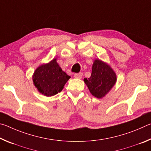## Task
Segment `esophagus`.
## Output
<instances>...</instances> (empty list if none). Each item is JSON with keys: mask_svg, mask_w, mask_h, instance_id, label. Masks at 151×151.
Here are the masks:
<instances>
[{"mask_svg": "<svg viewBox=\"0 0 151 151\" xmlns=\"http://www.w3.org/2000/svg\"><path fill=\"white\" fill-rule=\"evenodd\" d=\"M74 76H75V78H81L82 76H83V73H75V75H74Z\"/></svg>", "mask_w": 151, "mask_h": 151, "instance_id": "obj_1", "label": "esophagus"}]
</instances>
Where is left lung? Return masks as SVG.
Returning a JSON list of instances; mask_svg holds the SVG:
<instances>
[{"label":"left lung","mask_w":151,"mask_h":151,"mask_svg":"<svg viewBox=\"0 0 151 151\" xmlns=\"http://www.w3.org/2000/svg\"><path fill=\"white\" fill-rule=\"evenodd\" d=\"M116 81V74L112 68L99 59L93 63L91 77L84 79L91 94L99 99L103 97L111 90Z\"/></svg>","instance_id":"1"}]
</instances>
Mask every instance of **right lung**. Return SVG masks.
I'll return each mask as SVG.
<instances>
[{
    "mask_svg": "<svg viewBox=\"0 0 151 151\" xmlns=\"http://www.w3.org/2000/svg\"><path fill=\"white\" fill-rule=\"evenodd\" d=\"M70 78V76L61 69L57 59H53L35 70L33 82L40 93L51 96L60 93Z\"/></svg>",
    "mask_w": 151,
    "mask_h": 151,
    "instance_id": "obj_1",
    "label": "right lung"
}]
</instances>
